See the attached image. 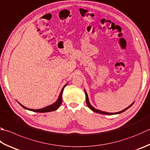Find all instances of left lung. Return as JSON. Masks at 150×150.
Masks as SVG:
<instances>
[{"label": "left lung", "instance_id": "8db88e82", "mask_svg": "<svg viewBox=\"0 0 150 150\" xmlns=\"http://www.w3.org/2000/svg\"><path fill=\"white\" fill-rule=\"evenodd\" d=\"M84 91H85V93H86V104H87V106L89 107V108L91 109L92 111H93V112H96V113H98V114H105V115H115V114H121V113H122V112H123L124 111H125L126 110H127L129 108H130V107H131L132 104H133V103H132L131 105L130 106H129L127 108H126L125 109H124V110H121V111H120V112H115V113H109V112H103V111H100V110H97V109H96V108H95L93 106H92L91 105V104H90V103H89V98H88V95H87V92H86V90L84 89Z\"/></svg>", "mask_w": 150, "mask_h": 150}]
</instances>
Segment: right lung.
<instances>
[{
    "instance_id": "add662e5",
    "label": "right lung",
    "mask_w": 150,
    "mask_h": 150,
    "mask_svg": "<svg viewBox=\"0 0 150 150\" xmlns=\"http://www.w3.org/2000/svg\"><path fill=\"white\" fill-rule=\"evenodd\" d=\"M68 83L65 84L64 86V87H63V89H61V91L60 93V94H59V96L58 97V99L56 100L54 103L51 104V105H49L47 106L46 107H44V108H41V109H37V110H34V109H30V108H26V107L23 106L21 104L19 103V104L23 107V108L26 109V110H30V111H33V112H40V113H44V112H52V111H55V110H57L59 106H60V105L62 103V95H63V89L64 87H65L67 86V85Z\"/></svg>"
}]
</instances>
